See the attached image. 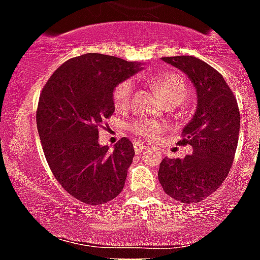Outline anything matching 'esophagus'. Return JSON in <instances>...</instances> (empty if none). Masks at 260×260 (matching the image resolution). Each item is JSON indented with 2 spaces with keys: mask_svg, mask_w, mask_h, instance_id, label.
<instances>
[{
  "mask_svg": "<svg viewBox=\"0 0 260 260\" xmlns=\"http://www.w3.org/2000/svg\"><path fill=\"white\" fill-rule=\"evenodd\" d=\"M134 148H135V152L139 154V153H141V152H144V150L147 149L148 147H147V145H144L143 143H140V141H135Z\"/></svg>",
  "mask_w": 260,
  "mask_h": 260,
  "instance_id": "esophagus-1",
  "label": "esophagus"
}]
</instances>
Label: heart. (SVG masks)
Listing matches in <instances>:
<instances>
[{
  "instance_id": "obj_1",
  "label": "heart",
  "mask_w": 260,
  "mask_h": 260,
  "mask_svg": "<svg viewBox=\"0 0 260 260\" xmlns=\"http://www.w3.org/2000/svg\"><path fill=\"white\" fill-rule=\"evenodd\" d=\"M147 82L167 104L181 103L189 92L186 80L178 74L171 73V71H160V73L152 74L147 78ZM134 92V80L125 79L117 83L112 91V102L115 108L119 111L126 110L129 107ZM128 129L143 139L153 140L157 135L162 132L164 126L162 124L154 120L137 119L128 123Z\"/></svg>"
}]
</instances>
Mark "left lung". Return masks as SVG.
I'll return each instance as SVG.
<instances>
[{"instance_id":"1","label":"left lung","mask_w":260,"mask_h":260,"mask_svg":"<svg viewBox=\"0 0 260 260\" xmlns=\"http://www.w3.org/2000/svg\"><path fill=\"white\" fill-rule=\"evenodd\" d=\"M164 62L180 69L193 82L198 104L193 119L182 129L178 145H191L184 158H164L158 180L164 191L182 204H196L221 186L234 161L241 113L234 93L204 60L189 55L167 56Z\"/></svg>"}]
</instances>
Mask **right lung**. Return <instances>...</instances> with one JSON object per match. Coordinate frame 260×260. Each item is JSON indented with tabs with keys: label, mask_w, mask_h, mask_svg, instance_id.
Masks as SVG:
<instances>
[{
	"label": "right lung",
	"mask_w": 260,
	"mask_h": 260,
	"mask_svg": "<svg viewBox=\"0 0 260 260\" xmlns=\"http://www.w3.org/2000/svg\"><path fill=\"white\" fill-rule=\"evenodd\" d=\"M140 70V63L89 52L63 63L41 91L37 128L46 160L63 189L84 204H106L123 190L134 144L123 137L111 150L98 140L115 111L113 87Z\"/></svg>",
	"instance_id": "add662e5"
}]
</instances>
